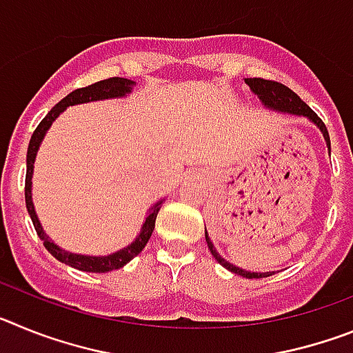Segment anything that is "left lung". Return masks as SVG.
<instances>
[{
  "label": "left lung",
  "mask_w": 353,
  "mask_h": 353,
  "mask_svg": "<svg viewBox=\"0 0 353 353\" xmlns=\"http://www.w3.org/2000/svg\"><path fill=\"white\" fill-rule=\"evenodd\" d=\"M245 83L249 84V88H251L252 92L260 97V101L263 102L267 108H272V109H276V111H281V113L307 117L311 121H314V123L320 127V130L323 132V138H325L327 146H329V150H330V138H329V132H327L325 123H323L322 118L318 117V114L314 113L310 105L302 101L297 93L292 92V90H290L288 86H285V84L277 83V81H272V79H263V77H248V79H245ZM205 239H207V244H208V249H210V252H212V256L219 261L224 269L232 270L233 274H239V276H242V277H248V279H260V277L272 276V272L258 274V272H248V270L239 269V267H235V265H232L230 261H226L224 258L219 256V252L215 251L214 244H212L210 239H208L207 230H205Z\"/></svg>",
  "instance_id": "left-lung-1"
}]
</instances>
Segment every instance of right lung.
Masks as SVG:
<instances>
[{
	"label": "right lung",
	"mask_w": 353,
	"mask_h": 353,
	"mask_svg": "<svg viewBox=\"0 0 353 353\" xmlns=\"http://www.w3.org/2000/svg\"><path fill=\"white\" fill-rule=\"evenodd\" d=\"M132 81L125 79V77H109L104 81H97V83L90 84V86H84V88H77L72 93H68L65 99H61L54 108L46 114L42 121L39 123V127L35 129L33 136L30 139V146H28V155H26V183H24V198H26V208L28 214H30L31 221H33V226L37 230V235L42 239L43 245L51 252L56 260H60L61 263L70 265L77 270H84V272H109V270H117L120 267H123L125 263H129L132 258H136L139 252L145 249L146 242L150 240L152 233H154L155 228V219H157V214L161 210V203L154 205V208L150 210V214L146 215L145 224L141 228V233L132 244L127 245V248L120 249L118 252H113L109 256H83V254H72V252L63 251L56 244H52L49 236L43 233L42 226L39 223V217L35 214V208H33V201H31V174H33V162L37 157V150H39L40 141L46 136V130L51 127V123L54 121V118L63 111L65 108L74 104H83V102L90 101H102V99H113V97H123L125 93L130 92L132 88Z\"/></svg>",
	"instance_id": "right-lung-1"
}]
</instances>
